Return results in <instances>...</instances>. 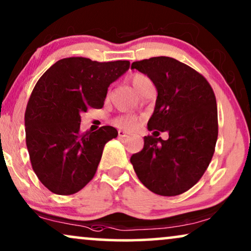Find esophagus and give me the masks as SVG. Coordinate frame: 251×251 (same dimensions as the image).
<instances>
[{
  "label": "esophagus",
  "mask_w": 251,
  "mask_h": 251,
  "mask_svg": "<svg viewBox=\"0 0 251 251\" xmlns=\"http://www.w3.org/2000/svg\"><path fill=\"white\" fill-rule=\"evenodd\" d=\"M130 135L128 132L123 131V130H119V137H121V138H126V137H129Z\"/></svg>",
  "instance_id": "obj_1"
}]
</instances>
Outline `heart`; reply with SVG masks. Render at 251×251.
<instances>
[{
	"mask_svg": "<svg viewBox=\"0 0 251 251\" xmlns=\"http://www.w3.org/2000/svg\"><path fill=\"white\" fill-rule=\"evenodd\" d=\"M130 80H131V83L133 85V88H135V90L138 92L139 95L147 90V89L154 88L153 81L145 74L135 73ZM137 123H138V118L132 114L120 115L114 120V125L122 130H133L137 126Z\"/></svg>",
	"mask_w": 251,
	"mask_h": 251,
	"instance_id": "heart-1",
	"label": "heart"
}]
</instances>
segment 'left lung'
Returning <instances> with one entry per match:
<instances>
[{
    "label": "left lung",
    "mask_w": 251,
    "mask_h": 251,
    "mask_svg": "<svg viewBox=\"0 0 251 251\" xmlns=\"http://www.w3.org/2000/svg\"><path fill=\"white\" fill-rule=\"evenodd\" d=\"M157 90L155 108L147 123L152 136L130 162L139 180L153 193L175 197L190 190L203 176L218 137L216 97L200 73L170 57L133 61ZM170 133L163 141L159 131Z\"/></svg>",
    "instance_id": "obj_1"
}]
</instances>
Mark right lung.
Masks as SVG:
<instances>
[{
  "label": "right lung",
  "mask_w": 251,
  "mask_h": 251,
  "mask_svg": "<svg viewBox=\"0 0 251 251\" xmlns=\"http://www.w3.org/2000/svg\"><path fill=\"white\" fill-rule=\"evenodd\" d=\"M129 66L128 60L64 58L37 81L25 112L26 145L34 173L52 193L74 194L94 178L105 144L118 130L104 126L81 132V114L101 108L109 84Z\"/></svg>",
  "instance_id": "obj_1"
}]
</instances>
